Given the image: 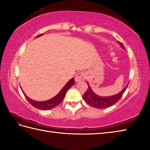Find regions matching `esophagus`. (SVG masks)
Listing matches in <instances>:
<instances>
[{"instance_id":"obj_1","label":"esophagus","mask_w":150,"mask_h":150,"mask_svg":"<svg viewBox=\"0 0 150 150\" xmlns=\"http://www.w3.org/2000/svg\"><path fill=\"white\" fill-rule=\"evenodd\" d=\"M85 78V74L83 72H79L75 76V81L76 82L83 81Z\"/></svg>"}]
</instances>
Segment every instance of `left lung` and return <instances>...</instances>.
Wrapping results in <instances>:
<instances>
[{
    "label": "left lung",
    "mask_w": 150,
    "mask_h": 150,
    "mask_svg": "<svg viewBox=\"0 0 150 150\" xmlns=\"http://www.w3.org/2000/svg\"><path fill=\"white\" fill-rule=\"evenodd\" d=\"M119 43L122 48H124V45L121 42H119ZM87 83L88 88L83 95V98L87 104L98 109H105L115 104L121 98L128 86L127 84L120 93L115 95L111 96H100L93 92L88 82H87Z\"/></svg>",
    "instance_id": "left-lung-1"
}]
</instances>
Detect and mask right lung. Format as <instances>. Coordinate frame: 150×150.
Returning a JSON list of instances; mask_svg holds the SVG:
<instances>
[{
    "mask_svg": "<svg viewBox=\"0 0 150 150\" xmlns=\"http://www.w3.org/2000/svg\"><path fill=\"white\" fill-rule=\"evenodd\" d=\"M42 35V34L38 35L36 38H38V37H39ZM74 85V78H72V79H70L68 82H67L66 85L62 88V89L59 91V93H58L56 96H55L54 98H51L50 100L44 101V102H37V101L30 99V98H28V96H27L26 95L25 93L23 92V90L22 91L26 100H28L30 104L34 107V108H38L41 110H50L51 109L56 108V106H57L58 105L62 103L63 98H65V96L67 92V91H68L69 88Z\"/></svg>",
    "mask_w": 150,
    "mask_h": 150,
    "instance_id": "obj_1",
    "label": "right lung"
}]
</instances>
